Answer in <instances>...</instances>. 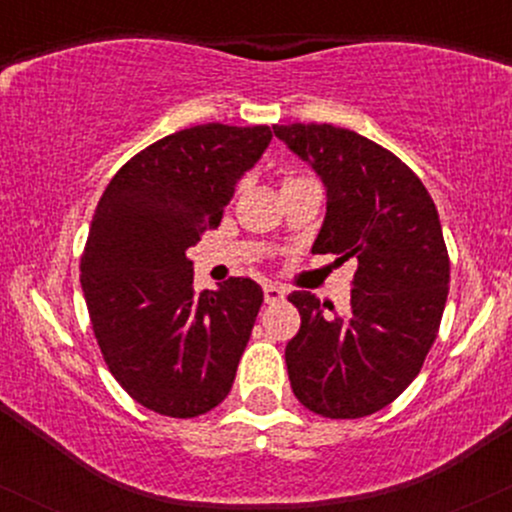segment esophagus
I'll use <instances>...</instances> for the list:
<instances>
[{
	"instance_id": "obj_1",
	"label": "esophagus",
	"mask_w": 512,
	"mask_h": 512,
	"mask_svg": "<svg viewBox=\"0 0 512 512\" xmlns=\"http://www.w3.org/2000/svg\"><path fill=\"white\" fill-rule=\"evenodd\" d=\"M284 298H286L284 289H279V286H274V284L264 286V301L267 303H279V301H284Z\"/></svg>"
}]
</instances>
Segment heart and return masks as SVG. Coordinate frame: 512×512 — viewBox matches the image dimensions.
<instances>
[{"instance_id": "b5f03b06", "label": "heart", "mask_w": 512, "mask_h": 512, "mask_svg": "<svg viewBox=\"0 0 512 512\" xmlns=\"http://www.w3.org/2000/svg\"><path fill=\"white\" fill-rule=\"evenodd\" d=\"M291 180H298V175H289V178L284 180V185H286V182H291Z\"/></svg>"}]
</instances>
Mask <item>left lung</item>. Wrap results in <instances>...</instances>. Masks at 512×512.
Masks as SVG:
<instances>
[{"label": "left lung", "instance_id": "obj_1", "mask_svg": "<svg viewBox=\"0 0 512 512\" xmlns=\"http://www.w3.org/2000/svg\"><path fill=\"white\" fill-rule=\"evenodd\" d=\"M274 134L327 187L313 255L358 262L346 315L310 291L289 296L301 313L286 344L291 390L325 419H361L407 390L436 342L450 284L438 209L407 163L351 129L296 122Z\"/></svg>", "mask_w": 512, "mask_h": 512}]
</instances>
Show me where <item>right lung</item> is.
Returning a JSON list of instances; mask_svg holds the SVG:
<instances>
[{
	"label": "right lung",
	"mask_w": 512,
	"mask_h": 512,
	"mask_svg": "<svg viewBox=\"0 0 512 512\" xmlns=\"http://www.w3.org/2000/svg\"><path fill=\"white\" fill-rule=\"evenodd\" d=\"M269 139L267 125L221 122L168 134L117 170L93 214L79 264L93 334L122 390L156 414H207L236 380L262 289L231 276L197 293L187 248L219 226Z\"/></svg>",
	"instance_id": "add662e5"
}]
</instances>
